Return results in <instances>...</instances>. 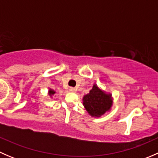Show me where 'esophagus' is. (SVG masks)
<instances>
[{"label": "esophagus", "instance_id": "34e87169", "mask_svg": "<svg viewBox=\"0 0 158 158\" xmlns=\"http://www.w3.org/2000/svg\"><path fill=\"white\" fill-rule=\"evenodd\" d=\"M76 91V89L75 88H73V87H70L69 88V92H75Z\"/></svg>", "mask_w": 158, "mask_h": 158}]
</instances>
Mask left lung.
<instances>
[{"label": "left lung", "instance_id": "1", "mask_svg": "<svg viewBox=\"0 0 158 158\" xmlns=\"http://www.w3.org/2000/svg\"><path fill=\"white\" fill-rule=\"evenodd\" d=\"M83 106L87 112L92 117H101L111 110L113 98L111 93H106L94 84L89 93L84 95Z\"/></svg>", "mask_w": 158, "mask_h": 158}]
</instances>
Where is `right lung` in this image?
<instances>
[{"mask_svg": "<svg viewBox=\"0 0 158 158\" xmlns=\"http://www.w3.org/2000/svg\"><path fill=\"white\" fill-rule=\"evenodd\" d=\"M55 93H56L55 91L52 90V89H49V90L48 91V94H49V96L52 97V95H53Z\"/></svg>", "mask_w": 158, "mask_h": 158, "instance_id": "right-lung-1", "label": "right lung"}]
</instances>
